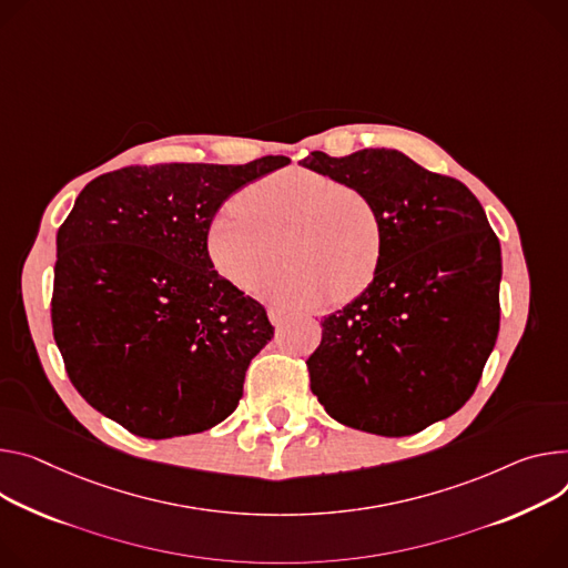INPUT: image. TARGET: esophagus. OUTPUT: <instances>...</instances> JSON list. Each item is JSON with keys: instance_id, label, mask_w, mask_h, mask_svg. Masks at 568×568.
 <instances>
[{"instance_id": "obj_1", "label": "esophagus", "mask_w": 568, "mask_h": 568, "mask_svg": "<svg viewBox=\"0 0 568 568\" xmlns=\"http://www.w3.org/2000/svg\"><path fill=\"white\" fill-rule=\"evenodd\" d=\"M267 315H270V322H272L274 326H281V324L285 322V317H287V313L281 311V307H270Z\"/></svg>"}]
</instances>
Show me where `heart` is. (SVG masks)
Returning <instances> with one entry per match:
<instances>
[{"mask_svg": "<svg viewBox=\"0 0 568 568\" xmlns=\"http://www.w3.org/2000/svg\"><path fill=\"white\" fill-rule=\"evenodd\" d=\"M205 229L213 270L235 290H261L278 270V244L290 270L265 296L285 307H315L363 294L378 270L383 231L374 201L353 185L290 168L246 185Z\"/></svg>", "mask_w": 568, "mask_h": 568, "instance_id": "obj_1", "label": "heart"}]
</instances>
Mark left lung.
Here are the masks:
<instances>
[{
  "instance_id": "left-lung-1",
  "label": "left lung",
  "mask_w": 568,
  "mask_h": 568,
  "mask_svg": "<svg viewBox=\"0 0 568 568\" xmlns=\"http://www.w3.org/2000/svg\"><path fill=\"white\" fill-rule=\"evenodd\" d=\"M301 165L363 190L383 231L372 285L322 322L313 394L335 422L383 437L455 415L500 324V244L480 201L396 149L313 151Z\"/></svg>"
}]
</instances>
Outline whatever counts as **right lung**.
<instances>
[{"mask_svg":"<svg viewBox=\"0 0 568 568\" xmlns=\"http://www.w3.org/2000/svg\"><path fill=\"white\" fill-rule=\"evenodd\" d=\"M290 163H165L101 174L57 235L51 326L77 392L149 439L203 433L242 398L274 337L267 311L229 285L205 229L242 185Z\"/></svg>","mask_w":568,"mask_h":568,"instance_id":"add662e5","label":"right lung"}]
</instances>
